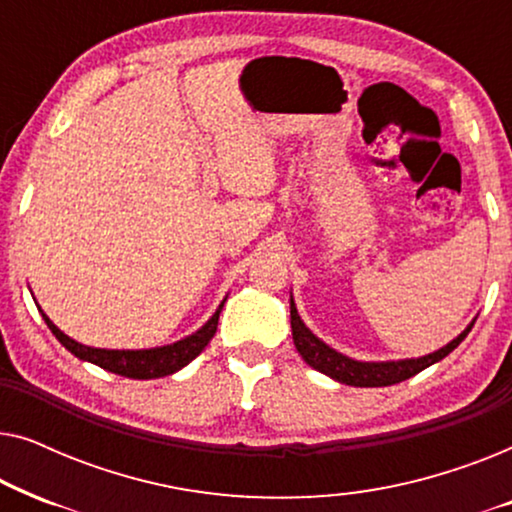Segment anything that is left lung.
Listing matches in <instances>:
<instances>
[{
    "mask_svg": "<svg viewBox=\"0 0 512 512\" xmlns=\"http://www.w3.org/2000/svg\"><path fill=\"white\" fill-rule=\"evenodd\" d=\"M475 321L468 324L464 333H459L450 345L440 347L438 352L419 356V359H403V361H354L349 356L335 352L333 347H328L326 342H321L310 328L303 324V319L298 317L296 303L291 298V331H293V345H296L298 354L303 356L307 366H312L319 373H324L333 380L349 387H389V384H398L408 377L422 373L424 368L433 366V363L445 359L452 349L461 345V340L471 333Z\"/></svg>",
    "mask_w": 512,
    "mask_h": 512,
    "instance_id": "1",
    "label": "left lung"
}]
</instances>
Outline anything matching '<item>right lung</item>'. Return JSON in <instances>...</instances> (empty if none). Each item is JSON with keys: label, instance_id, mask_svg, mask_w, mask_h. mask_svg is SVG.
I'll return each instance as SVG.
<instances>
[{"label": "right lung", "instance_id": "right-lung-1", "mask_svg": "<svg viewBox=\"0 0 512 512\" xmlns=\"http://www.w3.org/2000/svg\"><path fill=\"white\" fill-rule=\"evenodd\" d=\"M226 303V300H223ZM223 303L219 310L212 314V319L207 321L200 331H195L188 338L172 342V345L165 347H153V349H97V347H86L81 342H76L60 331L58 326L53 324L46 314H41L46 321V326L51 328V333L60 340V345L69 349L74 356H79L81 361H90L95 366H100L109 373L130 377V380H153V377H165L172 375L188 366L195 356H198L202 349L207 347V342L214 338L216 326H219V314L223 310Z\"/></svg>", "mask_w": 512, "mask_h": 512}]
</instances>
